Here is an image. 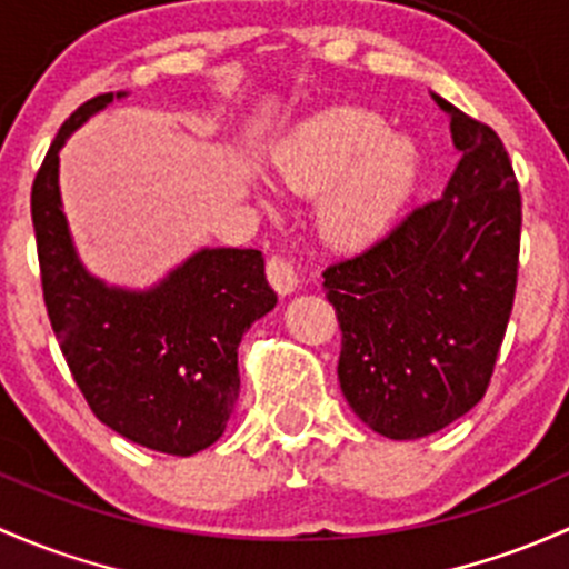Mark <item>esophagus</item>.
Segmentation results:
<instances>
[{
	"label": "esophagus",
	"instance_id": "esophagus-1",
	"mask_svg": "<svg viewBox=\"0 0 569 569\" xmlns=\"http://www.w3.org/2000/svg\"><path fill=\"white\" fill-rule=\"evenodd\" d=\"M267 278L278 295H291L297 289V283H300V274H297L295 264L286 261L283 256H272L267 261Z\"/></svg>",
	"mask_w": 569,
	"mask_h": 569
}]
</instances>
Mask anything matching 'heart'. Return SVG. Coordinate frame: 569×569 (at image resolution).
<instances>
[{
	"label": "heart",
	"mask_w": 569,
	"mask_h": 569,
	"mask_svg": "<svg viewBox=\"0 0 569 569\" xmlns=\"http://www.w3.org/2000/svg\"><path fill=\"white\" fill-rule=\"evenodd\" d=\"M280 184L321 196L319 229L338 248H368L392 229L420 174V154L390 122L357 106L327 109L274 152Z\"/></svg>",
	"instance_id": "1"
}]
</instances>
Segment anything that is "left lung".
<instances>
[{"instance_id": "obj_1", "label": "left lung", "mask_w": 569, "mask_h": 569, "mask_svg": "<svg viewBox=\"0 0 569 569\" xmlns=\"http://www.w3.org/2000/svg\"><path fill=\"white\" fill-rule=\"evenodd\" d=\"M450 113L460 160L441 199L325 269L340 325L338 379L365 426L422 439L486 395L518 286L521 190L493 128Z\"/></svg>"}]
</instances>
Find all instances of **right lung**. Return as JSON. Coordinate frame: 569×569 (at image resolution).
<instances>
[{
    "mask_svg": "<svg viewBox=\"0 0 569 569\" xmlns=\"http://www.w3.org/2000/svg\"><path fill=\"white\" fill-rule=\"evenodd\" d=\"M111 100L98 94L64 119L32 182L46 310L103 426L154 452L193 456L223 436L239 398V340L278 295L253 248L199 250L147 291L106 286L83 269L59 199V149Z\"/></svg>",
    "mask_w": 569,
    "mask_h": 569,
    "instance_id": "add662e5",
    "label": "right lung"
}]
</instances>
